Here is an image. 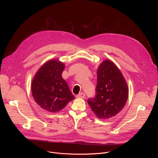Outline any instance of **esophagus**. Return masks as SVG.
I'll use <instances>...</instances> for the list:
<instances>
[{
	"label": "esophagus",
	"mask_w": 158,
	"mask_h": 158,
	"mask_svg": "<svg viewBox=\"0 0 158 158\" xmlns=\"http://www.w3.org/2000/svg\"><path fill=\"white\" fill-rule=\"evenodd\" d=\"M77 97L78 98H85V94L83 92H81V93H80L79 94H78V95H77Z\"/></svg>",
	"instance_id": "obj_1"
}]
</instances>
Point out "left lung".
Masks as SVG:
<instances>
[{
    "label": "left lung",
    "mask_w": 158,
    "mask_h": 158,
    "mask_svg": "<svg viewBox=\"0 0 158 158\" xmlns=\"http://www.w3.org/2000/svg\"><path fill=\"white\" fill-rule=\"evenodd\" d=\"M128 87L122 73L113 62L103 61L97 70L94 97L88 103L98 118L107 119L117 114L126 104Z\"/></svg>",
    "instance_id": "8db88e82"
}]
</instances>
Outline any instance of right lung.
<instances>
[{
    "label": "right lung",
    "instance_id": "obj_1",
    "mask_svg": "<svg viewBox=\"0 0 158 158\" xmlns=\"http://www.w3.org/2000/svg\"><path fill=\"white\" fill-rule=\"evenodd\" d=\"M64 65L57 60L44 64L32 82V94L36 102L50 112H57L75 98L61 73Z\"/></svg>",
    "mask_w": 158,
    "mask_h": 158
}]
</instances>
